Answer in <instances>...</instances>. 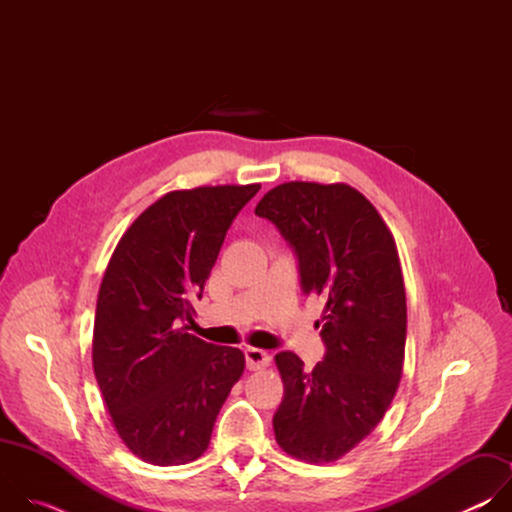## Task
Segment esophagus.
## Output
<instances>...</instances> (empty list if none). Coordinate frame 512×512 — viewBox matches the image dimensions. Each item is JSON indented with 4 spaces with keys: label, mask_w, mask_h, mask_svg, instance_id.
Here are the masks:
<instances>
[{
    "label": "esophagus",
    "mask_w": 512,
    "mask_h": 512,
    "mask_svg": "<svg viewBox=\"0 0 512 512\" xmlns=\"http://www.w3.org/2000/svg\"><path fill=\"white\" fill-rule=\"evenodd\" d=\"M245 358H247L249 371H261V369L269 367V360H271V356L261 348H247Z\"/></svg>",
    "instance_id": "obj_1"
}]
</instances>
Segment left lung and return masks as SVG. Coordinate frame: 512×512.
Wrapping results in <instances>:
<instances>
[{"mask_svg":"<svg viewBox=\"0 0 512 512\" xmlns=\"http://www.w3.org/2000/svg\"><path fill=\"white\" fill-rule=\"evenodd\" d=\"M300 263L302 289L324 298V360L308 373L294 352L275 354L283 399L273 415L279 448L302 462H336L387 413L405 360L407 300L395 239L377 208L336 182H285L255 208Z\"/></svg>","mask_w":512,"mask_h":512,"instance_id":"left-lung-1","label":"left lung"}]
</instances>
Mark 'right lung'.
<instances>
[{"mask_svg":"<svg viewBox=\"0 0 512 512\" xmlns=\"http://www.w3.org/2000/svg\"><path fill=\"white\" fill-rule=\"evenodd\" d=\"M261 184L174 190L145 208L105 269L93 369L123 444L154 466L200 458L245 354L188 334L227 231Z\"/></svg>","mask_w":512,"mask_h":512,"instance_id":"right-lung-1","label":"right lung"}]
</instances>
